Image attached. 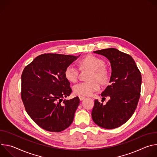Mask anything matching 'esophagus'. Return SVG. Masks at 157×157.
Segmentation results:
<instances>
[{
    "instance_id": "esophagus-1",
    "label": "esophagus",
    "mask_w": 157,
    "mask_h": 157,
    "mask_svg": "<svg viewBox=\"0 0 157 157\" xmlns=\"http://www.w3.org/2000/svg\"><path fill=\"white\" fill-rule=\"evenodd\" d=\"M79 100H80V101H82V100H83L84 99H85V97H84V96H79Z\"/></svg>"
}]
</instances>
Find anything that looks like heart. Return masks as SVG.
<instances>
[{"mask_svg": "<svg viewBox=\"0 0 157 157\" xmlns=\"http://www.w3.org/2000/svg\"><path fill=\"white\" fill-rule=\"evenodd\" d=\"M105 62L102 59L94 56L89 55L82 58L79 61L81 69H91L92 72L89 74L87 81H82L76 84L73 90L76 94L80 96H90L100 89V84L105 85L110 79L108 70L104 66ZM79 69L74 64H70L64 71L66 79L71 82L77 81L79 76Z\"/></svg>", "mask_w": 157, "mask_h": 157, "instance_id": "heart-1", "label": "heart"}]
</instances>
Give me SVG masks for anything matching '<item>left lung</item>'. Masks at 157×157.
<instances>
[{"label":"left lung","instance_id":"1","mask_svg":"<svg viewBox=\"0 0 157 157\" xmlns=\"http://www.w3.org/2000/svg\"><path fill=\"white\" fill-rule=\"evenodd\" d=\"M94 53L105 56L111 64L110 85L101 96H109L103 105L95 100L93 121L101 127L113 129L125 124L135 112L140 96L142 76L135 61L129 55L113 48Z\"/></svg>","mask_w":157,"mask_h":157}]
</instances>
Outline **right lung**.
Masks as SVG:
<instances>
[{
	"label": "right lung",
	"mask_w": 157,
	"mask_h": 157,
	"mask_svg": "<svg viewBox=\"0 0 157 157\" xmlns=\"http://www.w3.org/2000/svg\"><path fill=\"white\" fill-rule=\"evenodd\" d=\"M77 56L55 53L38 56L22 72L21 98L27 114L41 128L59 132L73 122L79 104L69 96L72 89L64 76L67 66Z\"/></svg>",
	"instance_id": "add662e5"
}]
</instances>
